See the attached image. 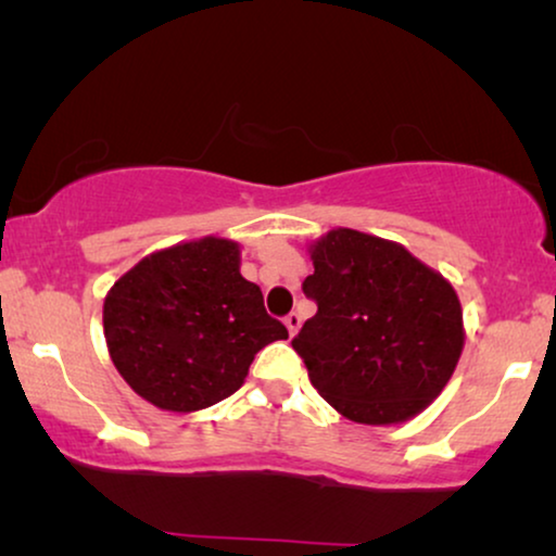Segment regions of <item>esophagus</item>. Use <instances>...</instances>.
Instances as JSON below:
<instances>
[{"label": "esophagus", "mask_w": 556, "mask_h": 556, "mask_svg": "<svg viewBox=\"0 0 556 556\" xmlns=\"http://www.w3.org/2000/svg\"><path fill=\"white\" fill-rule=\"evenodd\" d=\"M286 329H288V333H291V337H295V333H299V329H301V316L299 314H288L286 316Z\"/></svg>", "instance_id": "obj_1"}]
</instances>
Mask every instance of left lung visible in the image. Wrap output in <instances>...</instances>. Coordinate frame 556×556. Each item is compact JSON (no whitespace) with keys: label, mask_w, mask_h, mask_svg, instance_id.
Listing matches in <instances>:
<instances>
[{"label":"left lung","mask_w":556,"mask_h":556,"mask_svg":"<svg viewBox=\"0 0 556 556\" xmlns=\"http://www.w3.org/2000/svg\"><path fill=\"white\" fill-rule=\"evenodd\" d=\"M316 301L293 349L329 405L352 422L420 415L458 367L466 329L453 283L394 240L337 227L308 242Z\"/></svg>","instance_id":"8db88e82"}]
</instances>
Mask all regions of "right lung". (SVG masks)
Masks as SVG:
<instances>
[{
    "label": "right lung",
    "mask_w": 556,
    "mask_h": 556,
    "mask_svg": "<svg viewBox=\"0 0 556 556\" xmlns=\"http://www.w3.org/2000/svg\"><path fill=\"white\" fill-rule=\"evenodd\" d=\"M103 333L126 384L166 413H197L245 382L263 346L288 339L261 286L240 273V245L207 235L154 250L103 301Z\"/></svg>",
    "instance_id": "add662e5"
}]
</instances>
